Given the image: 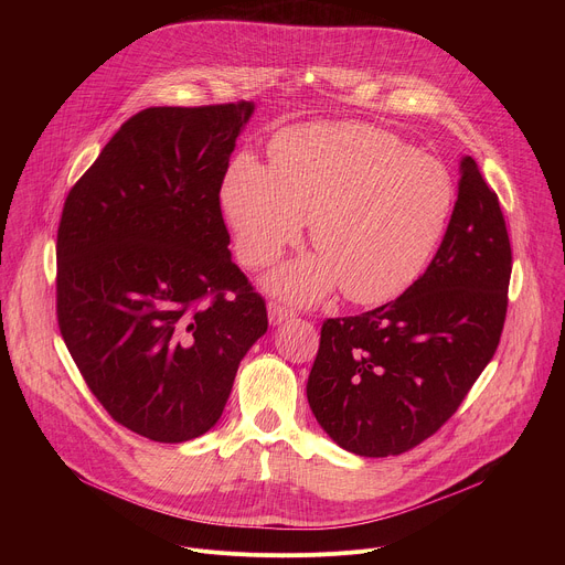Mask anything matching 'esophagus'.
Masks as SVG:
<instances>
[{
    "label": "esophagus",
    "mask_w": 565,
    "mask_h": 565,
    "mask_svg": "<svg viewBox=\"0 0 565 565\" xmlns=\"http://www.w3.org/2000/svg\"><path fill=\"white\" fill-rule=\"evenodd\" d=\"M292 317H295V312L290 308H286L284 303H277V301L268 303V319H270L273 327H279V324H284V321H288Z\"/></svg>",
    "instance_id": "34e87169"
}]
</instances>
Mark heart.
Listing matches in <instances>:
<instances>
[{
    "mask_svg": "<svg viewBox=\"0 0 565 565\" xmlns=\"http://www.w3.org/2000/svg\"><path fill=\"white\" fill-rule=\"evenodd\" d=\"M221 203L246 266L264 268L310 221L319 250L277 268L266 286L315 303L338 284L355 303H382L423 273L454 207L440 160L362 122L306 125L277 136L270 170L253 156L230 166Z\"/></svg>",
    "mask_w": 565,
    "mask_h": 565,
    "instance_id": "obj_1",
    "label": "heart"
}]
</instances>
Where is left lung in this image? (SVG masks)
Here are the masks:
<instances>
[{
    "label": "left lung",
    "mask_w": 565,
    "mask_h": 565,
    "mask_svg": "<svg viewBox=\"0 0 565 565\" xmlns=\"http://www.w3.org/2000/svg\"><path fill=\"white\" fill-rule=\"evenodd\" d=\"M512 248L499 196L471 156L429 268L395 301L327 319L308 405L342 449L384 458L434 436L497 353Z\"/></svg>",
    "instance_id": "left-lung-1"
}]
</instances>
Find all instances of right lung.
Listing matches in <instances>:
<instances>
[{
  "label": "right lung",
  "mask_w": 565,
  "mask_h": 565,
  "mask_svg": "<svg viewBox=\"0 0 565 565\" xmlns=\"http://www.w3.org/2000/svg\"><path fill=\"white\" fill-rule=\"evenodd\" d=\"M255 103L149 107L79 179L57 227V324L92 393L156 443L210 431L268 331L218 192Z\"/></svg>",
  "instance_id": "right-lung-1"
}]
</instances>
